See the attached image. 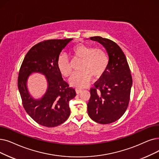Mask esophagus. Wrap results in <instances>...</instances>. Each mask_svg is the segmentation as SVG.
I'll use <instances>...</instances> for the list:
<instances>
[{"label": "esophagus", "mask_w": 159, "mask_h": 159, "mask_svg": "<svg viewBox=\"0 0 159 159\" xmlns=\"http://www.w3.org/2000/svg\"><path fill=\"white\" fill-rule=\"evenodd\" d=\"M75 92H76V93H77V94H79V93H80L82 92V89H79V88H76L75 89Z\"/></svg>", "instance_id": "1"}]
</instances>
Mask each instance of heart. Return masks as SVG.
<instances>
[{
  "mask_svg": "<svg viewBox=\"0 0 159 159\" xmlns=\"http://www.w3.org/2000/svg\"><path fill=\"white\" fill-rule=\"evenodd\" d=\"M75 58L81 59L80 71L73 73L70 79L71 86L77 88L86 86L94 77H100L106 71L108 65V57L105 49L84 43H79L71 49ZM57 67L60 73L68 77L71 73V67L66 54H61L57 59Z\"/></svg>",
  "mask_w": 159,
  "mask_h": 159,
  "instance_id": "heart-1",
  "label": "heart"
}]
</instances>
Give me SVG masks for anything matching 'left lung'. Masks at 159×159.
<instances>
[{
  "mask_svg": "<svg viewBox=\"0 0 159 159\" xmlns=\"http://www.w3.org/2000/svg\"><path fill=\"white\" fill-rule=\"evenodd\" d=\"M90 39L102 45L109 59L106 71L90 89L88 114L97 123L109 124L125 112L133 79L125 55L118 44L100 36L91 37Z\"/></svg>",
  "mask_w": 159,
  "mask_h": 159,
  "instance_id": "left-lung-1",
  "label": "left lung"
}]
</instances>
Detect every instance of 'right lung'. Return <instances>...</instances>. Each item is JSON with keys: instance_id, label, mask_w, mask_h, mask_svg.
<instances>
[{"instance_id": "add662e5", "label": "right lung", "mask_w": 159, "mask_h": 159, "mask_svg": "<svg viewBox=\"0 0 159 159\" xmlns=\"http://www.w3.org/2000/svg\"><path fill=\"white\" fill-rule=\"evenodd\" d=\"M72 39H49L38 43L27 52L20 68L18 89L23 107L34 121L44 127L60 125L70 115L69 102L76 92L62 79L57 59ZM33 72L44 74L48 81L46 92L39 100L34 99L27 88V80Z\"/></svg>"}]
</instances>
